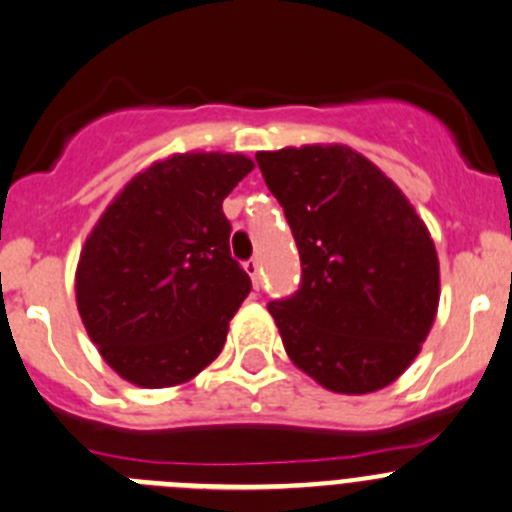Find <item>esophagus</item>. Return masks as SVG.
<instances>
[{
  "mask_svg": "<svg viewBox=\"0 0 512 512\" xmlns=\"http://www.w3.org/2000/svg\"><path fill=\"white\" fill-rule=\"evenodd\" d=\"M245 272H247V275H250L252 285L260 287V262H257V260H247L245 262Z\"/></svg>",
  "mask_w": 512,
  "mask_h": 512,
  "instance_id": "esophagus-1",
  "label": "esophagus"
}]
</instances>
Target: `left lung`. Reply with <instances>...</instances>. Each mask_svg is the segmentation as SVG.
Segmentation results:
<instances>
[{
  "label": "left lung",
  "mask_w": 512,
  "mask_h": 512,
  "mask_svg": "<svg viewBox=\"0 0 512 512\" xmlns=\"http://www.w3.org/2000/svg\"><path fill=\"white\" fill-rule=\"evenodd\" d=\"M255 160L302 262L300 290L267 305L287 357L332 393L382 390L418 357L438 315L428 227L380 167L345 145Z\"/></svg>",
  "instance_id": "8db88e82"
}]
</instances>
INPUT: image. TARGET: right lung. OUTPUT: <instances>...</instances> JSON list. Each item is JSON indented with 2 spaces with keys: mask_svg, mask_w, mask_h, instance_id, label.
Returning <instances> with one entry per match:
<instances>
[{
  "mask_svg": "<svg viewBox=\"0 0 512 512\" xmlns=\"http://www.w3.org/2000/svg\"><path fill=\"white\" fill-rule=\"evenodd\" d=\"M255 162L185 152L132 177L79 252L74 292L89 340L137 388H175L222 352L250 275L230 255L222 200Z\"/></svg>",
  "mask_w": 512,
  "mask_h": 512,
  "instance_id": "1",
  "label": "right lung"
}]
</instances>
